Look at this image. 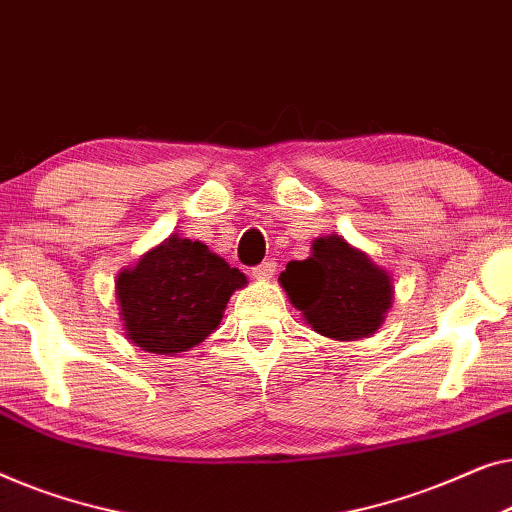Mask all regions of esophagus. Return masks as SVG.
Masks as SVG:
<instances>
[{"mask_svg": "<svg viewBox=\"0 0 512 512\" xmlns=\"http://www.w3.org/2000/svg\"><path fill=\"white\" fill-rule=\"evenodd\" d=\"M273 271H276V262H271V259H266V262L257 264L253 269V278L257 280H269L273 276Z\"/></svg>", "mask_w": 512, "mask_h": 512, "instance_id": "obj_1", "label": "esophagus"}]
</instances>
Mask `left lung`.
<instances>
[{
    "mask_svg": "<svg viewBox=\"0 0 512 512\" xmlns=\"http://www.w3.org/2000/svg\"><path fill=\"white\" fill-rule=\"evenodd\" d=\"M278 280L311 329L334 341L376 334L392 308L390 273L338 234L315 239L311 257L294 259Z\"/></svg>",
    "mask_w": 512,
    "mask_h": 512,
    "instance_id": "obj_1",
    "label": "left lung"
}]
</instances>
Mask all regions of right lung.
<instances>
[{
  "label": "right lung",
  "mask_w": 512,
  "mask_h": 512,
  "mask_svg": "<svg viewBox=\"0 0 512 512\" xmlns=\"http://www.w3.org/2000/svg\"><path fill=\"white\" fill-rule=\"evenodd\" d=\"M248 280L206 243L169 236L115 280L125 336L141 350L176 355L220 325L227 301Z\"/></svg>",
  "instance_id": "obj_1"
}]
</instances>
